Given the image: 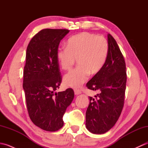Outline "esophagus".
Here are the masks:
<instances>
[{
	"label": "esophagus",
	"instance_id": "1",
	"mask_svg": "<svg viewBox=\"0 0 148 148\" xmlns=\"http://www.w3.org/2000/svg\"><path fill=\"white\" fill-rule=\"evenodd\" d=\"M74 93L76 95H80L81 93V91L80 90H74Z\"/></svg>",
	"mask_w": 148,
	"mask_h": 148
}]
</instances>
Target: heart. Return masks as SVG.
Wrapping results in <instances>:
<instances>
[{
  "label": "heart",
  "mask_w": 148,
  "mask_h": 148,
  "mask_svg": "<svg viewBox=\"0 0 148 148\" xmlns=\"http://www.w3.org/2000/svg\"><path fill=\"white\" fill-rule=\"evenodd\" d=\"M109 53L107 40L89 32L72 36L67 42V48H58L56 52L59 65L69 70L77 60L78 67L66 74L63 81L66 86L78 88L86 82L90 73L96 74L104 65Z\"/></svg>",
  "instance_id": "b5f03b06"
}]
</instances>
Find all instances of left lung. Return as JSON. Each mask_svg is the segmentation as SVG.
<instances>
[{"label": "left lung", "instance_id": "8db88e82", "mask_svg": "<svg viewBox=\"0 0 148 148\" xmlns=\"http://www.w3.org/2000/svg\"><path fill=\"white\" fill-rule=\"evenodd\" d=\"M109 53L102 69L86 84L98 91L95 99L90 97L86 111V127L91 133L102 134L116 124L124 104L126 89V65L115 39L108 35Z\"/></svg>", "mask_w": 148, "mask_h": 148}]
</instances>
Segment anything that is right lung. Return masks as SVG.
<instances>
[{
    "mask_svg": "<svg viewBox=\"0 0 148 148\" xmlns=\"http://www.w3.org/2000/svg\"><path fill=\"white\" fill-rule=\"evenodd\" d=\"M66 29H43L27 46L23 88L27 110L34 125L48 132L64 126L63 116L74 97L68 88L55 92L62 82L56 52Z\"/></svg>",
    "mask_w": 148,
    "mask_h": 148,
    "instance_id": "1",
    "label": "right lung"
}]
</instances>
